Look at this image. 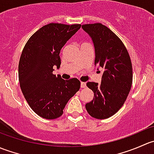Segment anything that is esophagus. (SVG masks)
I'll return each mask as SVG.
<instances>
[{"instance_id":"1","label":"esophagus","mask_w":154,"mask_h":154,"mask_svg":"<svg viewBox=\"0 0 154 154\" xmlns=\"http://www.w3.org/2000/svg\"><path fill=\"white\" fill-rule=\"evenodd\" d=\"M80 86H81V88H86V83H84V82H82V83H80Z\"/></svg>"}]
</instances>
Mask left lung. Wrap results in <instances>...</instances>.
<instances>
[{
  "label": "left lung",
  "instance_id": "8db88e82",
  "mask_svg": "<svg viewBox=\"0 0 154 154\" xmlns=\"http://www.w3.org/2000/svg\"><path fill=\"white\" fill-rule=\"evenodd\" d=\"M94 44V65L103 69L101 83L88 82L94 98L86 104L88 114L105 119L116 114L124 105L133 81L131 60L122 40L100 23L82 25Z\"/></svg>",
  "mask_w": 154,
  "mask_h": 154
}]
</instances>
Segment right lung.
Here are the masks:
<instances>
[{"label":"right lung","instance_id":"add662e5","mask_svg":"<svg viewBox=\"0 0 154 154\" xmlns=\"http://www.w3.org/2000/svg\"><path fill=\"white\" fill-rule=\"evenodd\" d=\"M80 24L51 23L37 30L26 43L18 64L21 89L29 106L43 119L60 117L66 103L79 91L77 78L62 79L53 74L54 66L60 68V53Z\"/></svg>","mask_w":154,"mask_h":154}]
</instances>
